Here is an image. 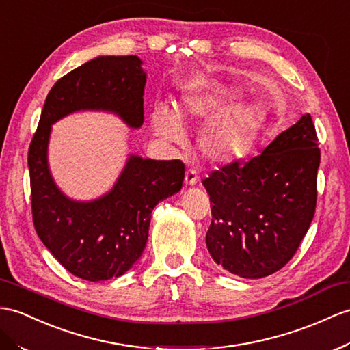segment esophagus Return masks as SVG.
Listing matches in <instances>:
<instances>
[{
	"label": "esophagus",
	"mask_w": 350,
	"mask_h": 350,
	"mask_svg": "<svg viewBox=\"0 0 350 350\" xmlns=\"http://www.w3.org/2000/svg\"><path fill=\"white\" fill-rule=\"evenodd\" d=\"M184 180H185V184H187V185H194L196 183L199 181V176H198V174H196V170L187 169Z\"/></svg>",
	"instance_id": "34e87169"
}]
</instances>
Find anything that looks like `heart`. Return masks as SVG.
Returning a JSON list of instances; mask_svg holds the SVG:
<instances>
[{
  "label": "heart",
  "mask_w": 350,
  "mask_h": 350,
  "mask_svg": "<svg viewBox=\"0 0 350 350\" xmlns=\"http://www.w3.org/2000/svg\"><path fill=\"white\" fill-rule=\"evenodd\" d=\"M237 98L239 90L227 86L191 92L175 105V117L161 105L152 111V132L166 142L183 144L184 135L176 121L183 126L203 122L228 107ZM262 117L264 109L255 102H241L227 108L202 129L199 136L202 154L215 163H227L242 156L257 135Z\"/></svg>",
  "instance_id": "b5f03b06"
}]
</instances>
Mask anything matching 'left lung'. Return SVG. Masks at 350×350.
Masks as SVG:
<instances>
[{
  "label": "left lung",
  "instance_id": "8db88e82",
  "mask_svg": "<svg viewBox=\"0 0 350 350\" xmlns=\"http://www.w3.org/2000/svg\"><path fill=\"white\" fill-rule=\"evenodd\" d=\"M318 146L312 117L304 114L261 154L204 178L212 214L206 246L217 264L260 279L294 257L317 208Z\"/></svg>",
  "mask_w": 350,
  "mask_h": 350
}]
</instances>
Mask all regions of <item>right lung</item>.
<instances>
[{
  "mask_svg": "<svg viewBox=\"0 0 350 350\" xmlns=\"http://www.w3.org/2000/svg\"><path fill=\"white\" fill-rule=\"evenodd\" d=\"M138 56H99L75 68L49 92L28 151L33 227L53 257L90 282L124 275L147 245L151 211L181 190V160L131 156L116 185L93 202L68 199L47 165L52 124L74 111L104 109L131 127L144 123L147 75Z\"/></svg>",
  "mask_w": 350,
  "mask_h": 350,
  "instance_id": "add662e5",
  "label": "right lung"
}]
</instances>
